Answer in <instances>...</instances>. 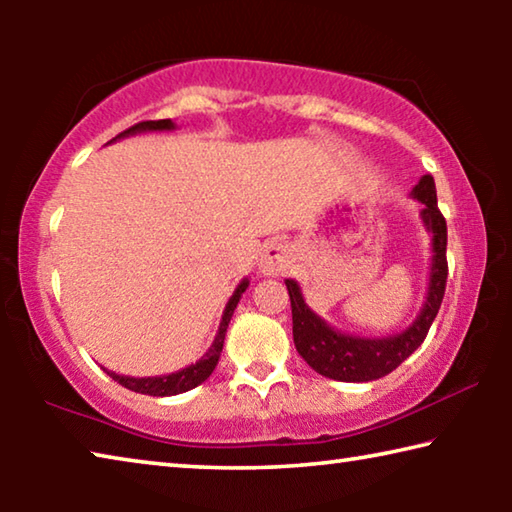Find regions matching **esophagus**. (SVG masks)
Wrapping results in <instances>:
<instances>
[{"mask_svg": "<svg viewBox=\"0 0 512 512\" xmlns=\"http://www.w3.org/2000/svg\"><path fill=\"white\" fill-rule=\"evenodd\" d=\"M291 264V250L284 244H268L259 257V273L266 277L282 275Z\"/></svg>", "mask_w": 512, "mask_h": 512, "instance_id": "obj_1", "label": "esophagus"}]
</instances>
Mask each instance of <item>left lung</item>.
Returning <instances> with one entry per match:
<instances>
[{
	"instance_id": "8db88e82",
	"label": "left lung",
	"mask_w": 512,
	"mask_h": 512,
	"mask_svg": "<svg viewBox=\"0 0 512 512\" xmlns=\"http://www.w3.org/2000/svg\"><path fill=\"white\" fill-rule=\"evenodd\" d=\"M411 198L422 203L420 219L431 237V262H429V284L424 293L420 314L402 332L391 336H368L345 334L320 318L311 309L296 280H284L291 298L293 316V343L302 359H305L318 375L336 381H375L393 372L404 359L420 348L424 336L436 318L440 302L445 296L447 282V223L438 210L436 183L433 178L422 176L418 185L411 189Z\"/></svg>"
}]
</instances>
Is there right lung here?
<instances>
[{"instance_id": "right-lung-1", "label": "right lung", "mask_w": 512, "mask_h": 512, "mask_svg": "<svg viewBox=\"0 0 512 512\" xmlns=\"http://www.w3.org/2000/svg\"><path fill=\"white\" fill-rule=\"evenodd\" d=\"M176 124H173L171 119H158V121H140V124H135L128 128V131L119 133L115 140H110L108 144L117 142V140H124V137H131L137 133H164V131H173ZM248 277H244L237 284L235 293H232L228 305L223 309V316H221V323H219V332H216L214 341L207 352L203 354L201 359L192 366L187 368H180L176 372H169V375H155V377H131V375H117V372H112L108 368H103L108 372V375L121 384L128 391H135V393H142V395H153V397H169V395H180V393H187L192 391V388L201 386L203 381L212 375V370L216 368V363H219L221 357V350H223V341H225V332H228V325H230V318L235 314V309L239 305L241 296H244V291L248 289Z\"/></svg>"}]
</instances>
